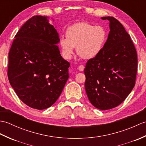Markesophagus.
Instances as JSON below:
<instances>
[{"instance_id": "34e87169", "label": "esophagus", "mask_w": 146, "mask_h": 146, "mask_svg": "<svg viewBox=\"0 0 146 146\" xmlns=\"http://www.w3.org/2000/svg\"><path fill=\"white\" fill-rule=\"evenodd\" d=\"M84 68H85V66H83V65H80V66H78V70L80 71H83V70H84Z\"/></svg>"}]
</instances>
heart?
Here are the masks:
<instances>
[{
  "mask_svg": "<svg viewBox=\"0 0 146 146\" xmlns=\"http://www.w3.org/2000/svg\"><path fill=\"white\" fill-rule=\"evenodd\" d=\"M66 38L61 37L60 45L64 56L70 59L75 52L84 60H92L100 54L107 41V32L101 26L86 22L74 24L66 30Z\"/></svg>",
  "mask_w": 146,
  "mask_h": 146,
  "instance_id": "b5f03b06",
  "label": "heart"
}]
</instances>
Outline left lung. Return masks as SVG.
I'll list each match as a JSON object with an SVG mask.
<instances>
[{
	"mask_svg": "<svg viewBox=\"0 0 146 146\" xmlns=\"http://www.w3.org/2000/svg\"><path fill=\"white\" fill-rule=\"evenodd\" d=\"M101 19L109 21L110 32L100 54L86 64L85 88L90 103L105 110L122 104L134 87L137 55L122 24L113 17Z\"/></svg>",
	"mask_w": 146,
	"mask_h": 146,
	"instance_id": "8db88e82",
	"label": "left lung"
}]
</instances>
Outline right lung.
Returning a JSON list of instances; mask_svg holds the SVG:
<instances>
[{"label": "right lung", "mask_w": 146, "mask_h": 146, "mask_svg": "<svg viewBox=\"0 0 146 146\" xmlns=\"http://www.w3.org/2000/svg\"><path fill=\"white\" fill-rule=\"evenodd\" d=\"M59 35L48 17L35 15L15 36L9 52L7 75L17 97L27 106L48 108L69 78V62L56 45Z\"/></svg>", "instance_id": "add662e5"}]
</instances>
